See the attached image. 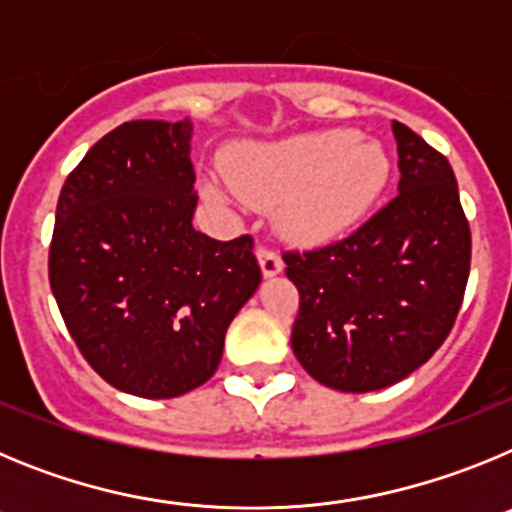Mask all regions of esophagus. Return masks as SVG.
<instances>
[{"label": "esophagus", "mask_w": 512, "mask_h": 512, "mask_svg": "<svg viewBox=\"0 0 512 512\" xmlns=\"http://www.w3.org/2000/svg\"><path fill=\"white\" fill-rule=\"evenodd\" d=\"M256 259H259L261 271H264V277H277L279 271L284 269V261L279 259V253H274L271 248L259 246L256 248Z\"/></svg>", "instance_id": "34e87169"}]
</instances>
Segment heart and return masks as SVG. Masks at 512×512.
I'll list each match as a JSON object with an SVG mask.
<instances>
[{"label":"heart","mask_w":512,"mask_h":512,"mask_svg":"<svg viewBox=\"0 0 512 512\" xmlns=\"http://www.w3.org/2000/svg\"><path fill=\"white\" fill-rule=\"evenodd\" d=\"M390 153L354 130H323L241 146L225 156L223 171L200 176L210 205L274 207L279 228L302 243H323L354 228L390 182Z\"/></svg>","instance_id":"b5f03b06"}]
</instances>
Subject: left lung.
Wrapping results in <instances>:
<instances>
[{"label": "left lung", "instance_id": "left-lung-1", "mask_svg": "<svg viewBox=\"0 0 512 512\" xmlns=\"http://www.w3.org/2000/svg\"><path fill=\"white\" fill-rule=\"evenodd\" d=\"M397 197L356 233L284 253L300 292L292 351L312 379L338 392L400 382L438 351L456 320L472 235L451 164L408 125L392 122Z\"/></svg>", "mask_w": 512, "mask_h": 512}]
</instances>
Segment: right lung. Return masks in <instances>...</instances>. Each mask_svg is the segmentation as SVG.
I'll return each mask as SVG.
<instances>
[{
    "label": "right lung",
    "instance_id": "add662e5",
    "mask_svg": "<svg viewBox=\"0 0 512 512\" xmlns=\"http://www.w3.org/2000/svg\"><path fill=\"white\" fill-rule=\"evenodd\" d=\"M192 120H133L97 140L56 207L48 277L84 359L115 390L187 395L259 289L251 235L194 230Z\"/></svg>",
    "mask_w": 512,
    "mask_h": 512
}]
</instances>
